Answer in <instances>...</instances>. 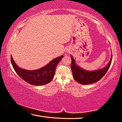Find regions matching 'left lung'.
<instances>
[{
    "label": "left lung",
    "mask_w": 122,
    "mask_h": 122,
    "mask_svg": "<svg viewBox=\"0 0 122 122\" xmlns=\"http://www.w3.org/2000/svg\"><path fill=\"white\" fill-rule=\"evenodd\" d=\"M71 68L74 79L78 83L82 84L94 83L101 80L108 71L112 61V55L110 61L106 67L102 69L94 71H87L79 67L75 62L73 56H71Z\"/></svg>",
    "instance_id": "obj_1"
}]
</instances>
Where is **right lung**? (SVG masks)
I'll return each instance as SVG.
<instances>
[{
  "label": "right lung",
  "mask_w": 122,
  "mask_h": 122,
  "mask_svg": "<svg viewBox=\"0 0 122 122\" xmlns=\"http://www.w3.org/2000/svg\"><path fill=\"white\" fill-rule=\"evenodd\" d=\"M63 55L53 59L46 66L41 68L28 71L21 68L16 65L11 55V63L14 71L24 81L34 86L45 85L50 82L54 76L56 66L61 61Z\"/></svg>",
  "instance_id": "obj_1"
}]
</instances>
